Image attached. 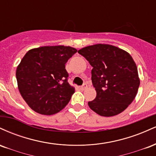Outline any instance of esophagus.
I'll use <instances>...</instances> for the list:
<instances>
[{
  "mask_svg": "<svg viewBox=\"0 0 156 156\" xmlns=\"http://www.w3.org/2000/svg\"><path fill=\"white\" fill-rule=\"evenodd\" d=\"M87 88V83H83V85L80 87V89H82V90H84V89H86Z\"/></svg>",
  "mask_w": 156,
  "mask_h": 156,
  "instance_id": "esophagus-1",
  "label": "esophagus"
}]
</instances>
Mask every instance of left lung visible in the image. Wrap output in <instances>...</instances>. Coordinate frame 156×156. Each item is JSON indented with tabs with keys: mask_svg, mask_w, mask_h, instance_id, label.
<instances>
[{
	"mask_svg": "<svg viewBox=\"0 0 156 156\" xmlns=\"http://www.w3.org/2000/svg\"><path fill=\"white\" fill-rule=\"evenodd\" d=\"M91 66L97 96L89 108L103 117L125 110L136 95L140 80L137 67L128 53L115 46L97 44L79 50Z\"/></svg>",
	"mask_w": 156,
	"mask_h": 156,
	"instance_id": "1",
	"label": "left lung"
}]
</instances>
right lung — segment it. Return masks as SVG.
<instances>
[{
  "instance_id": "right-lung-1",
  "label": "right lung",
  "mask_w": 156,
  "mask_h": 156,
  "mask_svg": "<svg viewBox=\"0 0 156 156\" xmlns=\"http://www.w3.org/2000/svg\"><path fill=\"white\" fill-rule=\"evenodd\" d=\"M77 52L67 46H44L28 51L16 70L20 92L29 107L44 115L62 110L75 92L65 64Z\"/></svg>"
}]
</instances>
